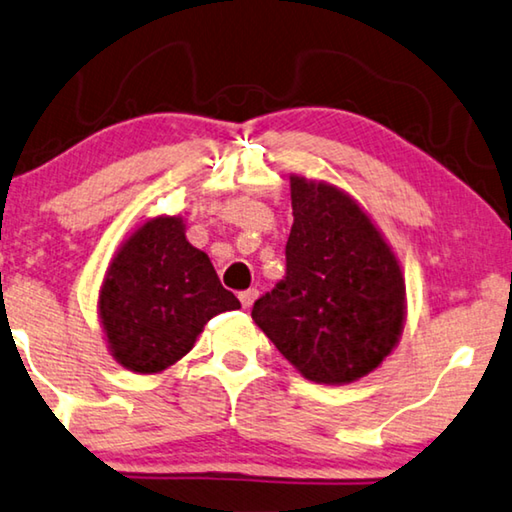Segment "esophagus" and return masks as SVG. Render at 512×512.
<instances>
[{"instance_id":"34e87169","label":"esophagus","mask_w":512,"mask_h":512,"mask_svg":"<svg viewBox=\"0 0 512 512\" xmlns=\"http://www.w3.org/2000/svg\"><path fill=\"white\" fill-rule=\"evenodd\" d=\"M240 304H242V308H251V304H254L256 301V297H258V290H254V288H249V290H245V292H240Z\"/></svg>"}]
</instances>
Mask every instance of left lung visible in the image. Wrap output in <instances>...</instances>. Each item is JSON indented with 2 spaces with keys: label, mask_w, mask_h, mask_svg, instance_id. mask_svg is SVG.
I'll return each instance as SVG.
<instances>
[{
  "label": "left lung",
  "mask_w": 512,
  "mask_h": 512,
  "mask_svg": "<svg viewBox=\"0 0 512 512\" xmlns=\"http://www.w3.org/2000/svg\"><path fill=\"white\" fill-rule=\"evenodd\" d=\"M290 199L286 276L251 317L304 379L358 381L392 354L404 331L401 265L345 190L292 174Z\"/></svg>",
  "instance_id": "8db88e82"
}]
</instances>
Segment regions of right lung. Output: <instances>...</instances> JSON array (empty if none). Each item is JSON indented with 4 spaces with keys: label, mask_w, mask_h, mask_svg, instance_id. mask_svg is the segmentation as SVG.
Returning <instances> with one entry per match:
<instances>
[{
    "label": "right lung",
    "mask_w": 512,
    "mask_h": 512,
    "mask_svg": "<svg viewBox=\"0 0 512 512\" xmlns=\"http://www.w3.org/2000/svg\"><path fill=\"white\" fill-rule=\"evenodd\" d=\"M236 308L211 258L188 242L181 215L152 217L122 242L97 301L108 351L136 374L167 370L211 317Z\"/></svg>",
    "instance_id": "add662e5"
}]
</instances>
